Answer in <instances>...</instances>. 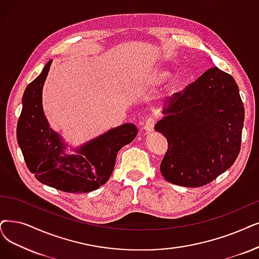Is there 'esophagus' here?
I'll list each match as a JSON object with an SVG mask.
<instances>
[{
  "label": "esophagus",
  "instance_id": "34e87169",
  "mask_svg": "<svg viewBox=\"0 0 259 259\" xmlns=\"http://www.w3.org/2000/svg\"><path fill=\"white\" fill-rule=\"evenodd\" d=\"M154 125H155V119L153 117H149L146 120V123H144V130L147 132H152L154 130Z\"/></svg>",
  "mask_w": 259,
  "mask_h": 259
}]
</instances>
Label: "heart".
I'll list each match as a JSON object with an SVG mask.
<instances>
[{"mask_svg": "<svg viewBox=\"0 0 259 259\" xmlns=\"http://www.w3.org/2000/svg\"><path fill=\"white\" fill-rule=\"evenodd\" d=\"M164 77H167V74H165V73H163V74L160 75V78H164Z\"/></svg>", "mask_w": 259, "mask_h": 259, "instance_id": "obj_1", "label": "heart"}]
</instances>
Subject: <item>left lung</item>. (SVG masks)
<instances>
[{
  "label": "left lung",
  "instance_id": "left-lung-1",
  "mask_svg": "<svg viewBox=\"0 0 259 259\" xmlns=\"http://www.w3.org/2000/svg\"><path fill=\"white\" fill-rule=\"evenodd\" d=\"M167 117L155 130L168 150L160 163L164 180L184 187L207 185L231 168L241 148L244 107L232 75L208 69L169 98Z\"/></svg>",
  "mask_w": 259,
  "mask_h": 259
}]
</instances>
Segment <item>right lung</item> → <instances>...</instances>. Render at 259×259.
I'll use <instances>...</instances> for the list:
<instances>
[{
	"mask_svg": "<svg viewBox=\"0 0 259 259\" xmlns=\"http://www.w3.org/2000/svg\"><path fill=\"white\" fill-rule=\"evenodd\" d=\"M51 64L52 60L24 91L17 124L19 147L28 170L40 183L71 193L94 191L109 180L118 152L135 139L138 128L123 124L86 143L78 155H65L66 146L49 127L41 100Z\"/></svg>",
	"mask_w": 259,
	"mask_h": 259,
	"instance_id": "obj_1",
	"label": "right lung"
}]
</instances>
